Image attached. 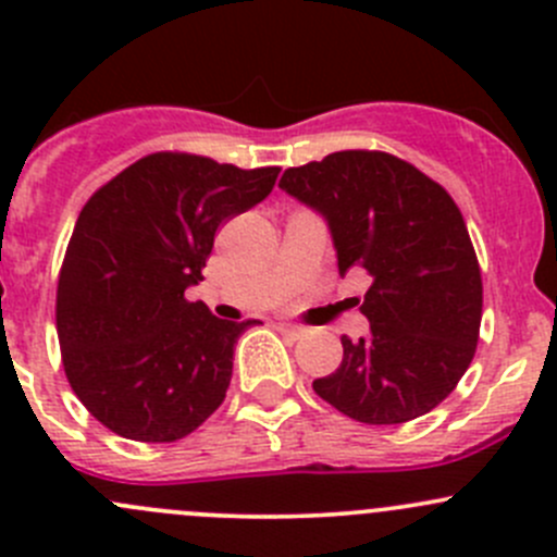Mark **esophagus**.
Listing matches in <instances>:
<instances>
[{"mask_svg":"<svg viewBox=\"0 0 557 557\" xmlns=\"http://www.w3.org/2000/svg\"><path fill=\"white\" fill-rule=\"evenodd\" d=\"M277 329L283 331V334H288V336H294V339H299L301 334H305V331L299 329V325H290V323H277Z\"/></svg>","mask_w":557,"mask_h":557,"instance_id":"esophagus-1","label":"esophagus"}]
</instances>
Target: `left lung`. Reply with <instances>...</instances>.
<instances>
[{
    "label": "left lung",
    "mask_w": 557,
    "mask_h": 557,
    "mask_svg": "<svg viewBox=\"0 0 557 557\" xmlns=\"http://www.w3.org/2000/svg\"><path fill=\"white\" fill-rule=\"evenodd\" d=\"M280 188L323 212L339 274H369L367 339L312 383L347 418L396 425L440 407L476 352L482 274L453 196L385 150H339L290 166Z\"/></svg>",
    "instance_id": "8db88e82"
}]
</instances>
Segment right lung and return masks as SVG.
<instances>
[{"label": "right lung", "mask_w": 557, "mask_h": 557, "mask_svg": "<svg viewBox=\"0 0 557 557\" xmlns=\"http://www.w3.org/2000/svg\"><path fill=\"white\" fill-rule=\"evenodd\" d=\"M280 166L239 170L161 150L94 190L55 288L61 363L112 434L177 442L226 398L234 345L256 320H221L185 299L215 232L274 188Z\"/></svg>", "instance_id": "right-lung-1"}]
</instances>
